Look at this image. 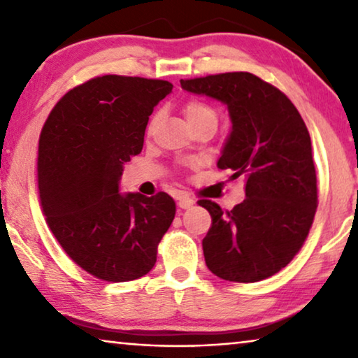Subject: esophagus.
Wrapping results in <instances>:
<instances>
[{"instance_id":"obj_1","label":"esophagus","mask_w":358,"mask_h":358,"mask_svg":"<svg viewBox=\"0 0 358 358\" xmlns=\"http://www.w3.org/2000/svg\"><path fill=\"white\" fill-rule=\"evenodd\" d=\"M192 205H194V201L189 196H186V194H181V196L178 197V207L180 208L186 210V208H191Z\"/></svg>"}]
</instances>
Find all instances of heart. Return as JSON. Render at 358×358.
<instances>
[{
    "label": "heart",
    "mask_w": 358,
    "mask_h": 358,
    "mask_svg": "<svg viewBox=\"0 0 358 358\" xmlns=\"http://www.w3.org/2000/svg\"><path fill=\"white\" fill-rule=\"evenodd\" d=\"M183 113L187 120L189 126H194L197 123H202V121H217V113L211 106H208L207 102L199 101V99H191L187 101L185 107H183ZM156 124V117L150 121L147 132L151 134Z\"/></svg>",
    "instance_id": "obj_1"
}]
</instances>
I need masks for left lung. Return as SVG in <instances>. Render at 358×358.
<instances>
[{"label": "left lung", "mask_w": 358, "mask_h": 358, "mask_svg": "<svg viewBox=\"0 0 358 358\" xmlns=\"http://www.w3.org/2000/svg\"><path fill=\"white\" fill-rule=\"evenodd\" d=\"M181 88L227 106L232 129L220 169L245 178L246 199L232 210L202 199L211 227L202 240L210 271L226 281L273 276L301 250L317 208L311 137L286 94L251 72H226Z\"/></svg>", "instance_id": "left-lung-1"}]
</instances>
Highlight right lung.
<instances>
[{
	"mask_svg": "<svg viewBox=\"0 0 358 358\" xmlns=\"http://www.w3.org/2000/svg\"><path fill=\"white\" fill-rule=\"evenodd\" d=\"M172 88L155 78L96 77L69 90L42 128V211L64 252L99 280L147 275L175 217L166 192H120L124 162L142 151L150 115Z\"/></svg>",
	"mask_w": 358,
	"mask_h": 358,
	"instance_id": "obj_1",
	"label": "right lung"
}]
</instances>
